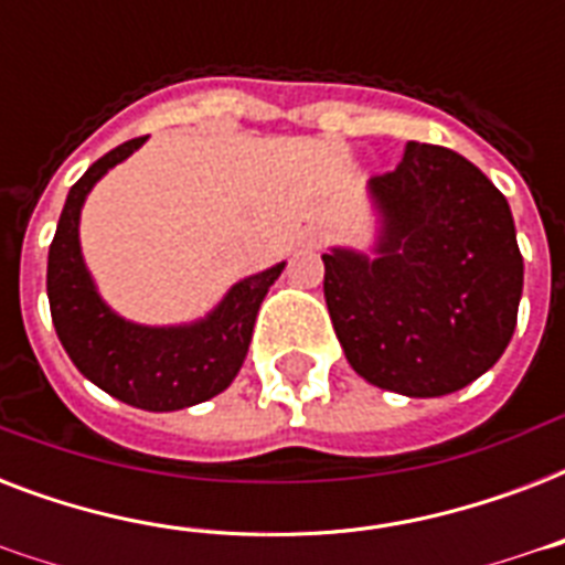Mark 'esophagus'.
<instances>
[{"label":"esophagus","mask_w":565,"mask_h":565,"mask_svg":"<svg viewBox=\"0 0 565 565\" xmlns=\"http://www.w3.org/2000/svg\"><path fill=\"white\" fill-rule=\"evenodd\" d=\"M326 239H328V234H326V231H322V228H319V231H310L308 243H310V246H322Z\"/></svg>","instance_id":"34e87169"}]
</instances>
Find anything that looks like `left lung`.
Listing matches in <instances>:
<instances>
[{
	"label": "left lung",
	"mask_w": 565,
	"mask_h": 565,
	"mask_svg": "<svg viewBox=\"0 0 565 565\" xmlns=\"http://www.w3.org/2000/svg\"><path fill=\"white\" fill-rule=\"evenodd\" d=\"M377 257L334 248L326 305L352 370L411 398L463 390L508 349L525 264L508 199L463 154L407 143L372 175Z\"/></svg>",
	"instance_id": "left-lung-1"
}]
</instances>
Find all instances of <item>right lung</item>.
Returning <instances> with one entry per match:
<instances>
[{"label": "right lung", "mask_w": 565, "mask_h": 565, "mask_svg": "<svg viewBox=\"0 0 565 565\" xmlns=\"http://www.w3.org/2000/svg\"><path fill=\"white\" fill-rule=\"evenodd\" d=\"M143 143L146 137H135L110 149L66 195L49 246V310L75 370L99 390L140 411H184L220 395L234 381L246 361L260 301L284 264L234 284L220 308L195 326L146 328L119 319L99 299L82 260L78 216L93 184Z\"/></svg>", "instance_id": "obj_1"}]
</instances>
